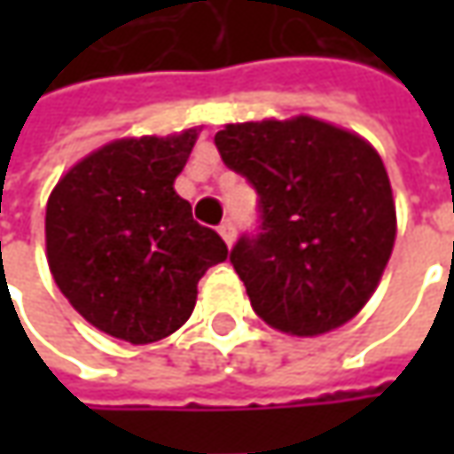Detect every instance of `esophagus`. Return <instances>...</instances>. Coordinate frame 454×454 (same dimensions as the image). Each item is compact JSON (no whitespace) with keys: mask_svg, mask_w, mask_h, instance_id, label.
<instances>
[{"mask_svg":"<svg viewBox=\"0 0 454 454\" xmlns=\"http://www.w3.org/2000/svg\"><path fill=\"white\" fill-rule=\"evenodd\" d=\"M217 232L222 235V239H224L227 245H232V242H235V222H232V219H224L217 227Z\"/></svg>","mask_w":454,"mask_h":454,"instance_id":"1","label":"esophagus"}]
</instances>
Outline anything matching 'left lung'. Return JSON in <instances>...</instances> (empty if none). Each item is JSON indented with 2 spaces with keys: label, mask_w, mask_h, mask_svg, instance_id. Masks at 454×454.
<instances>
[{
  "label": "left lung",
  "mask_w": 454,
  "mask_h": 454,
  "mask_svg": "<svg viewBox=\"0 0 454 454\" xmlns=\"http://www.w3.org/2000/svg\"><path fill=\"white\" fill-rule=\"evenodd\" d=\"M215 144L260 197L257 232L230 253L254 313L293 336L351 321L396 237L392 184L372 144L310 115L230 123Z\"/></svg>",
  "instance_id": "8db88e82"
}]
</instances>
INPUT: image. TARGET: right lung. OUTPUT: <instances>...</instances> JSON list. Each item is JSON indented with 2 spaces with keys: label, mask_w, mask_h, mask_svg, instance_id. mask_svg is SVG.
Returning <instances> with one entry per match:
<instances>
[{
  "label": "right lung",
  "mask_w": 454,
  "mask_h": 454,
  "mask_svg": "<svg viewBox=\"0 0 454 454\" xmlns=\"http://www.w3.org/2000/svg\"><path fill=\"white\" fill-rule=\"evenodd\" d=\"M197 144L121 138L75 164L47 200V262L62 295L98 331L153 343L192 316L201 275L227 260L224 239L174 192Z\"/></svg>",
  "instance_id": "right-lung-1"
}]
</instances>
